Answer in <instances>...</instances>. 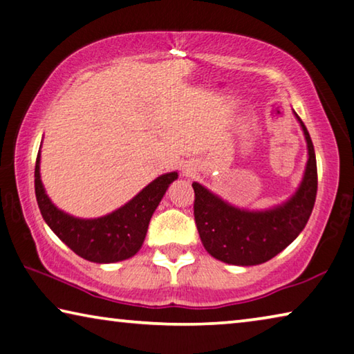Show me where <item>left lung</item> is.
<instances>
[{"instance_id": "obj_1", "label": "left lung", "mask_w": 354, "mask_h": 354, "mask_svg": "<svg viewBox=\"0 0 354 354\" xmlns=\"http://www.w3.org/2000/svg\"><path fill=\"white\" fill-rule=\"evenodd\" d=\"M297 115L308 142V165L290 199L270 210L230 205L201 183L194 188V219L207 252L221 262L251 266L268 262L297 239L308 224L317 198V160L309 131Z\"/></svg>"}]
</instances>
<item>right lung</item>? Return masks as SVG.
Returning <instances> with one entry per match:
<instances>
[{
	"label": "right lung",
	"mask_w": 354,
	"mask_h": 354,
	"mask_svg": "<svg viewBox=\"0 0 354 354\" xmlns=\"http://www.w3.org/2000/svg\"><path fill=\"white\" fill-rule=\"evenodd\" d=\"M177 177V172L156 177L125 205L109 215L94 219L75 218L59 210L50 201L40 180V152L34 169V188L45 223L61 241L89 262L113 263L133 257L141 249L150 218L163 199L167 187Z\"/></svg>",
	"instance_id": "right-lung-1"
}]
</instances>
